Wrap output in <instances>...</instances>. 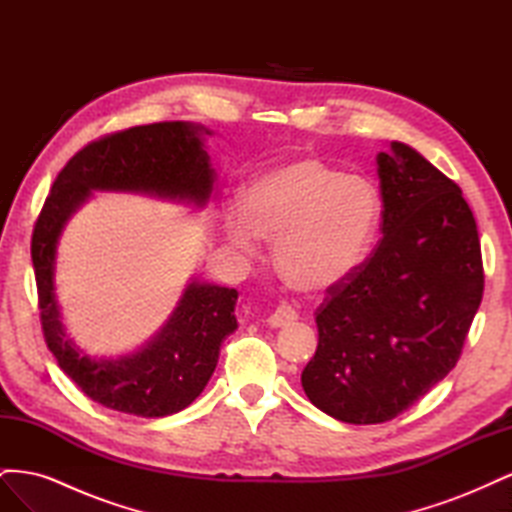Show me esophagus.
Here are the masks:
<instances>
[{
    "mask_svg": "<svg viewBox=\"0 0 512 512\" xmlns=\"http://www.w3.org/2000/svg\"><path fill=\"white\" fill-rule=\"evenodd\" d=\"M299 318V314L294 312V309L290 307V305H280L275 309V312L269 316V324L271 327H286V324H290V322H294Z\"/></svg>",
    "mask_w": 512,
    "mask_h": 512,
    "instance_id": "1",
    "label": "esophagus"
}]
</instances>
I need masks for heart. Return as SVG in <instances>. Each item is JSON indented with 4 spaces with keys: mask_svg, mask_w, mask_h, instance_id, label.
Here are the masks:
<instances>
[{
    "mask_svg": "<svg viewBox=\"0 0 512 512\" xmlns=\"http://www.w3.org/2000/svg\"><path fill=\"white\" fill-rule=\"evenodd\" d=\"M382 218L376 185L359 175L299 160L256 179L245 194L243 218L228 224L230 241L245 254L256 237L275 241L282 280L299 292H327L361 269Z\"/></svg>",
    "mask_w": 512,
    "mask_h": 512,
    "instance_id": "b5f03b06",
    "label": "heart"
}]
</instances>
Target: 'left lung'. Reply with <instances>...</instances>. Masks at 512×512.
<instances>
[{
    "label": "left lung",
    "instance_id": "obj_1",
    "mask_svg": "<svg viewBox=\"0 0 512 512\" xmlns=\"http://www.w3.org/2000/svg\"><path fill=\"white\" fill-rule=\"evenodd\" d=\"M378 177L384 237L327 290L301 374L309 401L352 425L391 421L457 365L485 288L459 185L404 143L378 153Z\"/></svg>",
    "mask_w": 512,
    "mask_h": 512
}]
</instances>
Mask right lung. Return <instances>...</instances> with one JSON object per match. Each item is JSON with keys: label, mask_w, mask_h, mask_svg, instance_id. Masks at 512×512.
Returning <instances> with one entry per match:
<instances>
[{"label": "right lung", "mask_w": 512, "mask_h": 512, "mask_svg": "<svg viewBox=\"0 0 512 512\" xmlns=\"http://www.w3.org/2000/svg\"><path fill=\"white\" fill-rule=\"evenodd\" d=\"M198 132L203 128L192 123L162 121L91 141L61 168L34 226L32 260L44 342L89 399L123 414L168 416L203 393L222 342L237 329L239 292L192 282L147 348L119 361H91L70 344L59 320L53 284L57 239L91 190L147 192L203 205L213 190V168Z\"/></svg>", "instance_id": "add662e5"}]
</instances>
